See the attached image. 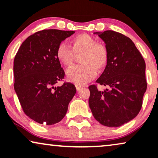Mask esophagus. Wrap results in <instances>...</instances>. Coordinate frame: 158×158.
Returning a JSON list of instances; mask_svg holds the SVG:
<instances>
[{
    "label": "esophagus",
    "instance_id": "1",
    "mask_svg": "<svg viewBox=\"0 0 158 158\" xmlns=\"http://www.w3.org/2000/svg\"><path fill=\"white\" fill-rule=\"evenodd\" d=\"M75 87H76L77 91H80V90H81V89L83 86H82V85H77V84H76V85H75Z\"/></svg>",
    "mask_w": 158,
    "mask_h": 158
}]
</instances>
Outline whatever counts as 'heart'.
<instances>
[{"mask_svg": "<svg viewBox=\"0 0 158 158\" xmlns=\"http://www.w3.org/2000/svg\"><path fill=\"white\" fill-rule=\"evenodd\" d=\"M71 48L61 43L56 49L58 60L64 66L73 64L75 54L82 53L80 56L81 64L73 66L67 72V78L77 85H83L91 81L98 71L105 68L109 61V52L105 45L97 43L93 36L87 33L79 34L71 38Z\"/></svg>", "mask_w": 158, "mask_h": 158, "instance_id": "heart-1", "label": "heart"}]
</instances>
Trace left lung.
Returning a JSON list of instances; mask_svg holds the SVG:
<instances>
[{"instance_id": "8db88e82", "label": "left lung", "mask_w": 158, "mask_h": 158, "mask_svg": "<svg viewBox=\"0 0 158 158\" xmlns=\"http://www.w3.org/2000/svg\"><path fill=\"white\" fill-rule=\"evenodd\" d=\"M106 44L109 61L97 83L109 89L100 91L91 85L89 103L96 120L103 126L119 127L134 119L147 90L144 59L128 37L106 30L97 32Z\"/></svg>"}]
</instances>
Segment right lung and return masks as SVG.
<instances>
[{
	"instance_id": "1",
	"label": "right lung",
	"mask_w": 158,
	"mask_h": 158,
	"mask_svg": "<svg viewBox=\"0 0 158 158\" xmlns=\"http://www.w3.org/2000/svg\"><path fill=\"white\" fill-rule=\"evenodd\" d=\"M74 31L44 30L22 43L14 60V87L26 115L40 124L54 125L64 118L76 93L73 83L62 81L65 73L56 49Z\"/></svg>"
}]
</instances>
